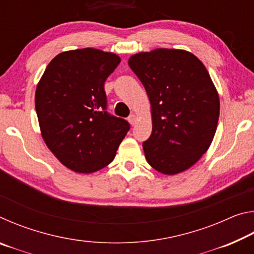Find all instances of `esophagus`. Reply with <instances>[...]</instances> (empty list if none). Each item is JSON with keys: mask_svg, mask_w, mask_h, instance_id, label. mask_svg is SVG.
Listing matches in <instances>:
<instances>
[{"mask_svg": "<svg viewBox=\"0 0 254 254\" xmlns=\"http://www.w3.org/2000/svg\"><path fill=\"white\" fill-rule=\"evenodd\" d=\"M128 122H130V124L131 126L133 127V126H135V123H136V117L134 114H132V115H130V117H128Z\"/></svg>", "mask_w": 254, "mask_h": 254, "instance_id": "1", "label": "esophagus"}]
</instances>
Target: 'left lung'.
Masks as SVG:
<instances>
[{
  "label": "left lung",
  "instance_id": "1",
  "mask_svg": "<svg viewBox=\"0 0 254 254\" xmlns=\"http://www.w3.org/2000/svg\"><path fill=\"white\" fill-rule=\"evenodd\" d=\"M127 63L151 105L145 159L161 174L183 173L207 151L216 132L220 97L212 78L186 50L159 48L133 55Z\"/></svg>",
  "mask_w": 254,
  "mask_h": 254
}]
</instances>
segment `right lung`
Returning a JSON list of instances; mask_svg holds the SVG:
<instances>
[{"label": "right lung", "instance_id": "1", "mask_svg": "<svg viewBox=\"0 0 254 254\" xmlns=\"http://www.w3.org/2000/svg\"><path fill=\"white\" fill-rule=\"evenodd\" d=\"M121 58L84 48L51 60L36 89V111L47 147L75 173L91 174L113 161L130 128L106 111L104 83Z\"/></svg>", "mask_w": 254, "mask_h": 254}]
</instances>
